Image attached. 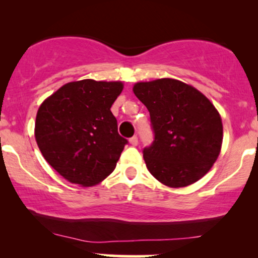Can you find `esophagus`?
<instances>
[{"instance_id": "esophagus-1", "label": "esophagus", "mask_w": 258, "mask_h": 258, "mask_svg": "<svg viewBox=\"0 0 258 258\" xmlns=\"http://www.w3.org/2000/svg\"><path fill=\"white\" fill-rule=\"evenodd\" d=\"M130 143H131L133 147L138 146V137H137V136H133V137L130 138Z\"/></svg>"}]
</instances>
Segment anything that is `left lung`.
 <instances>
[{
  "label": "left lung",
  "mask_w": 258,
  "mask_h": 258,
  "mask_svg": "<svg viewBox=\"0 0 258 258\" xmlns=\"http://www.w3.org/2000/svg\"><path fill=\"white\" fill-rule=\"evenodd\" d=\"M133 92L150 114L154 141L143 149L149 172L172 188L205 176L220 155L223 139L221 116L212 103L173 79L138 82Z\"/></svg>",
  "instance_id": "left-lung-1"
}]
</instances>
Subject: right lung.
I'll list each match as a JSON object with an SVG mask.
<instances>
[{"mask_svg":"<svg viewBox=\"0 0 258 258\" xmlns=\"http://www.w3.org/2000/svg\"><path fill=\"white\" fill-rule=\"evenodd\" d=\"M121 82H69L38 108L35 138L43 158L69 182L91 186L114 171L128 141L110 110Z\"/></svg>","mask_w":258,"mask_h":258,"instance_id":"obj_1","label":"right lung"}]
</instances>
